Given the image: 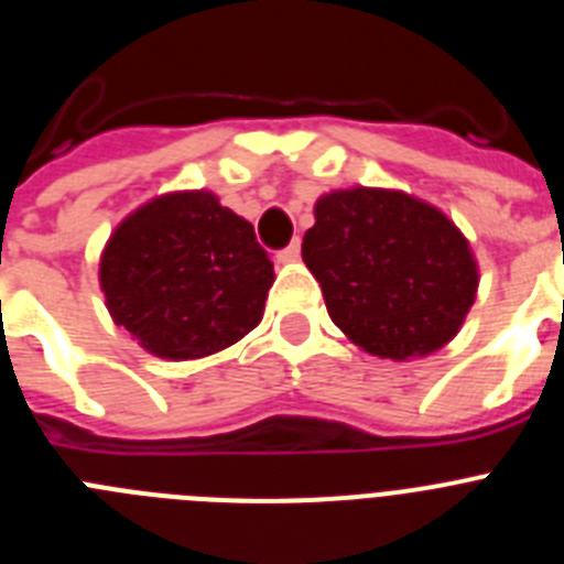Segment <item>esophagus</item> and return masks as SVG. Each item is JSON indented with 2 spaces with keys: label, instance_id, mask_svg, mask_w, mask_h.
Wrapping results in <instances>:
<instances>
[{
  "label": "esophagus",
  "instance_id": "1",
  "mask_svg": "<svg viewBox=\"0 0 564 564\" xmlns=\"http://www.w3.org/2000/svg\"><path fill=\"white\" fill-rule=\"evenodd\" d=\"M299 253H302V246H299V239H293L291 246L279 251V262H299Z\"/></svg>",
  "mask_w": 564,
  "mask_h": 564
}]
</instances>
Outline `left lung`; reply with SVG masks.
<instances>
[{"label":"left lung","instance_id":"left-lung-1","mask_svg":"<svg viewBox=\"0 0 564 564\" xmlns=\"http://www.w3.org/2000/svg\"><path fill=\"white\" fill-rule=\"evenodd\" d=\"M302 259L318 279L333 325L378 358L410 361L460 333L480 271L460 228L398 188L322 194Z\"/></svg>","mask_w":564,"mask_h":564}]
</instances>
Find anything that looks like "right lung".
<instances>
[{"mask_svg":"<svg viewBox=\"0 0 564 564\" xmlns=\"http://www.w3.org/2000/svg\"><path fill=\"white\" fill-rule=\"evenodd\" d=\"M107 311L143 350L192 361L262 322L273 262L248 220L206 188L152 197L109 234L98 265Z\"/></svg>","mask_w":564,"mask_h":564,"instance_id":"1","label":"right lung"}]
</instances>
